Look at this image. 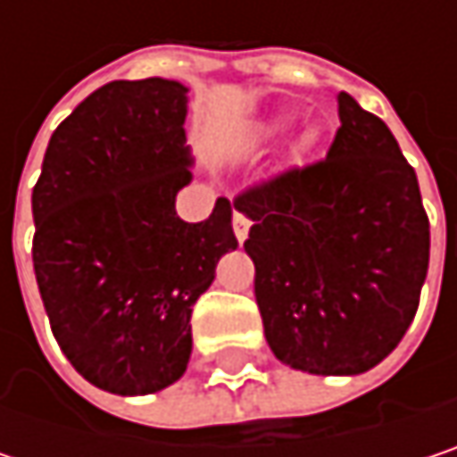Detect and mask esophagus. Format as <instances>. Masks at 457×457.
<instances>
[{"instance_id":"34e87169","label":"esophagus","mask_w":457,"mask_h":457,"mask_svg":"<svg viewBox=\"0 0 457 457\" xmlns=\"http://www.w3.org/2000/svg\"><path fill=\"white\" fill-rule=\"evenodd\" d=\"M248 228H251V222H248L243 214H237V212H235V217H232V229H235L237 243H243V240L248 237Z\"/></svg>"}]
</instances>
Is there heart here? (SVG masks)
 <instances>
[{
    "label": "heart",
    "instance_id": "b5f03b06",
    "mask_svg": "<svg viewBox=\"0 0 457 457\" xmlns=\"http://www.w3.org/2000/svg\"><path fill=\"white\" fill-rule=\"evenodd\" d=\"M283 127H286L283 121H272L270 127H264V132H262V135H264V137H275V135H280V132H283ZM307 142H312V137L304 139V145H307Z\"/></svg>",
    "mask_w": 457,
    "mask_h": 457
}]
</instances>
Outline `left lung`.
Here are the masks:
<instances>
[{"mask_svg":"<svg viewBox=\"0 0 457 457\" xmlns=\"http://www.w3.org/2000/svg\"><path fill=\"white\" fill-rule=\"evenodd\" d=\"M322 161L235 198L253 225V294L275 357L318 376L378 365L411 328L428 270V217L389 127L338 95Z\"/></svg>","mask_w":457,"mask_h":457,"instance_id":"1","label":"left lung"}]
</instances>
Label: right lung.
<instances>
[{
    "mask_svg": "<svg viewBox=\"0 0 457 457\" xmlns=\"http://www.w3.org/2000/svg\"><path fill=\"white\" fill-rule=\"evenodd\" d=\"M187 87L111 81L52 132L34 209V272L52 333L97 389L135 397L174 384L190 360V315L222 253L237 248L232 206L182 222L193 179Z\"/></svg>",
    "mask_w": 457,
    "mask_h": 457,
    "instance_id": "add662e5",
    "label": "right lung"
}]
</instances>
